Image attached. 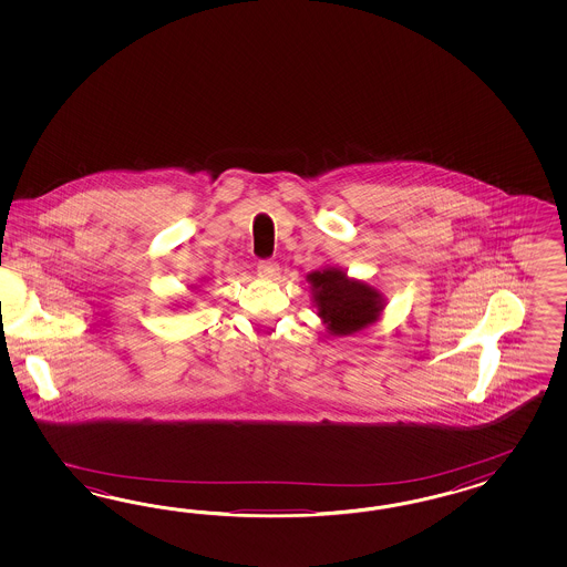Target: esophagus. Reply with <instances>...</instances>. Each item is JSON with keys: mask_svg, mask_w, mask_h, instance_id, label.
Masks as SVG:
<instances>
[{"mask_svg": "<svg viewBox=\"0 0 567 567\" xmlns=\"http://www.w3.org/2000/svg\"><path fill=\"white\" fill-rule=\"evenodd\" d=\"M278 264L276 261H270V259H264V261H259L258 264V275L261 278H266V280H275L276 276H278Z\"/></svg>", "mask_w": 567, "mask_h": 567, "instance_id": "obj_1", "label": "esophagus"}]
</instances>
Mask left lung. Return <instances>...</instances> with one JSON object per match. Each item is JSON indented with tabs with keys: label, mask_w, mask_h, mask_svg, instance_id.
<instances>
[{
	"label": "left lung",
	"mask_w": 567,
	"mask_h": 567,
	"mask_svg": "<svg viewBox=\"0 0 567 567\" xmlns=\"http://www.w3.org/2000/svg\"><path fill=\"white\" fill-rule=\"evenodd\" d=\"M318 318L332 337H351L377 324L386 306L384 295L365 280L347 276L337 266H327L306 276Z\"/></svg>",
	"instance_id": "1"
}]
</instances>
